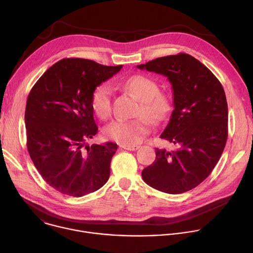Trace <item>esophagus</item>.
Segmentation results:
<instances>
[{
    "label": "esophagus",
    "instance_id": "1",
    "mask_svg": "<svg viewBox=\"0 0 253 253\" xmlns=\"http://www.w3.org/2000/svg\"><path fill=\"white\" fill-rule=\"evenodd\" d=\"M121 147L126 150H129V151H135L140 148L139 145H121Z\"/></svg>",
    "mask_w": 253,
    "mask_h": 253
}]
</instances>
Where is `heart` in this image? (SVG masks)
Instances as JSON below:
<instances>
[{
    "instance_id": "obj_1",
    "label": "heart",
    "mask_w": 253,
    "mask_h": 253,
    "mask_svg": "<svg viewBox=\"0 0 253 253\" xmlns=\"http://www.w3.org/2000/svg\"><path fill=\"white\" fill-rule=\"evenodd\" d=\"M121 85L130 91L140 101L138 114L135 120L116 119L104 129L107 138L116 141L121 145H134L139 143L148 132V121H161L169 114L172 101L169 95L158 92V85L146 75H133L121 82ZM91 106L94 113L105 119L112 111V90L108 84L98 85L92 92Z\"/></svg>"
}]
</instances>
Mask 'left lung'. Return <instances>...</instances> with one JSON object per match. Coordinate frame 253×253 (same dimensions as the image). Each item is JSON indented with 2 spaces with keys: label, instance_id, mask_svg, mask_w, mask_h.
<instances>
[{
  "label": "left lung",
  "instance_id": "obj_1",
  "mask_svg": "<svg viewBox=\"0 0 253 253\" xmlns=\"http://www.w3.org/2000/svg\"><path fill=\"white\" fill-rule=\"evenodd\" d=\"M138 69L167 77L174 110L160 138L178 148H155L154 162L142 171L149 186L169 194L189 191L208 177L227 140L228 108L222 85L194 57L180 53L149 61Z\"/></svg>",
  "mask_w": 253,
  "mask_h": 253
}]
</instances>
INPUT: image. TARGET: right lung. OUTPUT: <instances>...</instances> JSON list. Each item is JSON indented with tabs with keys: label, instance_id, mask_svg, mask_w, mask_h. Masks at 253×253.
<instances>
[{
	"label": "right lung",
	"instance_id": "1",
	"mask_svg": "<svg viewBox=\"0 0 253 253\" xmlns=\"http://www.w3.org/2000/svg\"><path fill=\"white\" fill-rule=\"evenodd\" d=\"M122 67L63 59L45 72L28 96L25 124L30 157L45 181L63 194L81 197L109 179L117 144L89 146L85 142L98 132L92 92Z\"/></svg>",
	"mask_w": 253,
	"mask_h": 253
}]
</instances>
